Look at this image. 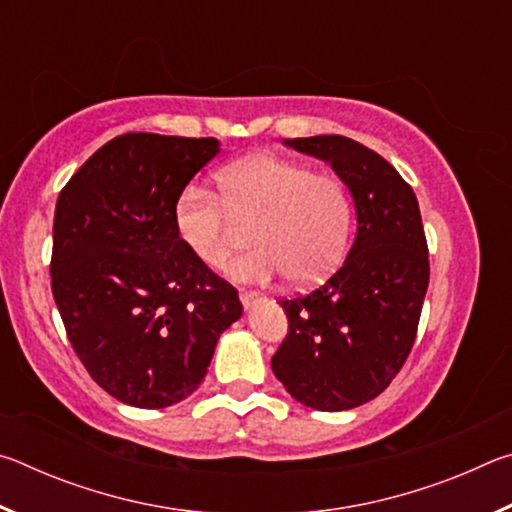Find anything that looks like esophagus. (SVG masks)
<instances>
[{
	"label": "esophagus",
	"instance_id": "1",
	"mask_svg": "<svg viewBox=\"0 0 512 512\" xmlns=\"http://www.w3.org/2000/svg\"><path fill=\"white\" fill-rule=\"evenodd\" d=\"M239 300H241V305H244L246 309H250V307H255L257 302H264V296H259V293H255V291H244V289H241L239 291Z\"/></svg>",
	"mask_w": 512,
	"mask_h": 512
}]
</instances>
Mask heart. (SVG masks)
<instances>
[{"mask_svg":"<svg viewBox=\"0 0 512 512\" xmlns=\"http://www.w3.org/2000/svg\"><path fill=\"white\" fill-rule=\"evenodd\" d=\"M216 183L221 201L192 185L173 207L178 237L207 268L221 271L230 262L232 219L255 221V248L230 268L239 282L291 275L300 287H311L341 266L352 235V201L341 178L262 153L228 164Z\"/></svg>","mask_w":512,"mask_h":512,"instance_id":"obj_1","label":"heart"}]
</instances>
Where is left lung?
<instances>
[{
    "label": "left lung",
    "instance_id": "8db88e82",
    "mask_svg": "<svg viewBox=\"0 0 512 512\" xmlns=\"http://www.w3.org/2000/svg\"><path fill=\"white\" fill-rule=\"evenodd\" d=\"M284 144L332 164L352 194L357 237L323 287L280 300L289 334L271 366L293 400L316 411H348L375 400L413 348L429 287L418 198L379 153L350 137Z\"/></svg>",
    "mask_w": 512,
    "mask_h": 512
}]
</instances>
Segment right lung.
Returning <instances> with one entry per match:
<instances>
[{"label":"right lung","mask_w":512,"mask_h":512,"mask_svg":"<svg viewBox=\"0 0 512 512\" xmlns=\"http://www.w3.org/2000/svg\"><path fill=\"white\" fill-rule=\"evenodd\" d=\"M216 153L214 137L126 133L58 196L51 291L67 339L103 391L137 409L192 395L244 311L173 223L180 192Z\"/></svg>","instance_id":"1"}]
</instances>
